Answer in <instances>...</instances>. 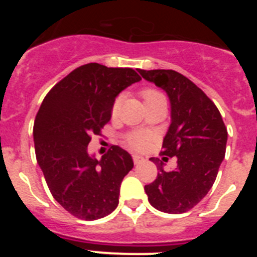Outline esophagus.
Masks as SVG:
<instances>
[{"mask_svg":"<svg viewBox=\"0 0 257 257\" xmlns=\"http://www.w3.org/2000/svg\"><path fill=\"white\" fill-rule=\"evenodd\" d=\"M133 160H134V163H135V165H139V163L144 162L145 158H144V157H142V156H138V154H134Z\"/></svg>","mask_w":257,"mask_h":257,"instance_id":"obj_1","label":"esophagus"}]
</instances>
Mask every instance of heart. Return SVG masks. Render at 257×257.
Listing matches in <instances>:
<instances>
[{
    "mask_svg": "<svg viewBox=\"0 0 257 257\" xmlns=\"http://www.w3.org/2000/svg\"><path fill=\"white\" fill-rule=\"evenodd\" d=\"M142 96H143V99H144V103L157 100V99H165L163 94H161L160 91H157V90H154V88H145V90H143ZM118 108H119V99H117V100L113 103V106H112L113 114H115V113H117ZM148 140H149L148 135L138 133V134H134V135L130 136V139H128V144H130L131 147L135 149H143L147 147V144H148Z\"/></svg>",
    "mask_w": 257,
    "mask_h": 257,
    "instance_id": "b5f03b06",
    "label": "heart"
}]
</instances>
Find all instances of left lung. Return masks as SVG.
<instances>
[{
	"instance_id": "left-lung-1",
	"label": "left lung",
	"mask_w": 257,
	"mask_h": 257,
	"mask_svg": "<svg viewBox=\"0 0 257 257\" xmlns=\"http://www.w3.org/2000/svg\"><path fill=\"white\" fill-rule=\"evenodd\" d=\"M139 73L169 96L171 123L161 153L178 158V167L170 172L160 160L151 158L160 172L145 185V193L158 211L187 212L205 198L216 180L228 131L216 105L185 76L171 69H139Z\"/></svg>"
}]
</instances>
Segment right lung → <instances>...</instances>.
<instances>
[{"instance_id": "obj_1", "label": "right lung", "mask_w": 257, "mask_h": 257, "mask_svg": "<svg viewBox=\"0 0 257 257\" xmlns=\"http://www.w3.org/2000/svg\"><path fill=\"white\" fill-rule=\"evenodd\" d=\"M140 79L131 68L90 63L56 83L41 104L33 126L37 163L52 197L78 219H101L118 206L133 157L113 145L96 160L87 145L110 121L119 92Z\"/></svg>"}]
</instances>
